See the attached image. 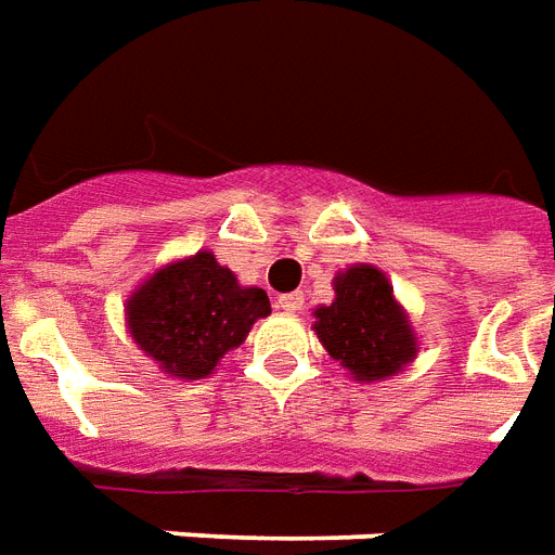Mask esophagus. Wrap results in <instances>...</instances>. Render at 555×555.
<instances>
[{
    "label": "esophagus",
    "instance_id": "esophagus-1",
    "mask_svg": "<svg viewBox=\"0 0 555 555\" xmlns=\"http://www.w3.org/2000/svg\"><path fill=\"white\" fill-rule=\"evenodd\" d=\"M302 302H306V299H302V294H299V291H294V294H282L276 306L282 311H288V314H297V311L302 309Z\"/></svg>",
    "mask_w": 555,
    "mask_h": 555
}]
</instances>
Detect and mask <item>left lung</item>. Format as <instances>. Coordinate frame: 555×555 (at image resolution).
Segmentation results:
<instances>
[{"instance_id":"8db88e82","label":"left lung","mask_w":555,"mask_h":555,"mask_svg":"<svg viewBox=\"0 0 555 555\" xmlns=\"http://www.w3.org/2000/svg\"><path fill=\"white\" fill-rule=\"evenodd\" d=\"M335 299L311 311L323 350L356 382H382L403 373L421 352L409 311L393 297L379 267L352 264L332 279Z\"/></svg>"}]
</instances>
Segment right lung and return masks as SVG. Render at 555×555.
<instances>
[{"mask_svg":"<svg viewBox=\"0 0 555 555\" xmlns=\"http://www.w3.org/2000/svg\"><path fill=\"white\" fill-rule=\"evenodd\" d=\"M270 299L215 258L211 249L167 261L126 299V332L138 350L176 379H205L241 347Z\"/></svg>","mask_w":555,"mask_h":555,"instance_id":"1","label":"right lung"}]
</instances>
